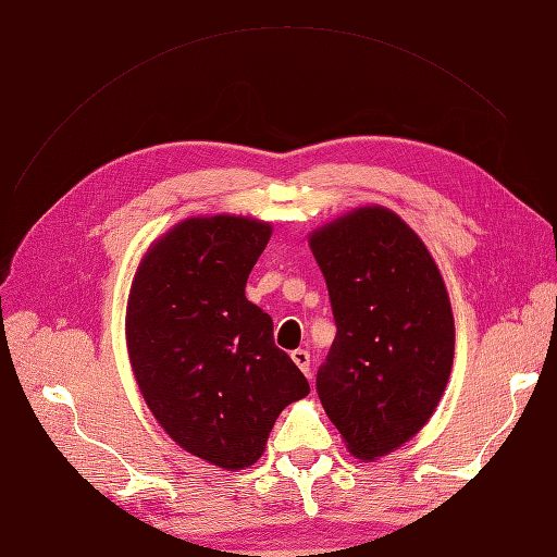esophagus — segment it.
Masks as SVG:
<instances>
[{"label":"esophagus","mask_w":557,"mask_h":557,"mask_svg":"<svg viewBox=\"0 0 557 557\" xmlns=\"http://www.w3.org/2000/svg\"><path fill=\"white\" fill-rule=\"evenodd\" d=\"M290 358H293V362L301 369V372H305L307 376H311V356H309V350L297 348V350L290 352Z\"/></svg>","instance_id":"esophagus-1"}]
</instances>
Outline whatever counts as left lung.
Here are the masks:
<instances>
[{"label": "left lung", "instance_id": "8db88e82", "mask_svg": "<svg viewBox=\"0 0 557 557\" xmlns=\"http://www.w3.org/2000/svg\"><path fill=\"white\" fill-rule=\"evenodd\" d=\"M309 246L336 325L315 391L348 450L376 460L444 395L455 348L446 285L418 234L381 207L336 218Z\"/></svg>", "mask_w": 557, "mask_h": 557}]
</instances>
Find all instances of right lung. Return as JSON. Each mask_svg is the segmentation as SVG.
<instances>
[{
    "mask_svg": "<svg viewBox=\"0 0 557 557\" xmlns=\"http://www.w3.org/2000/svg\"><path fill=\"white\" fill-rule=\"evenodd\" d=\"M272 227L190 218L153 244L127 301V348L158 423L197 458L244 469L309 381L274 344L272 315L246 299Z\"/></svg>",
    "mask_w": 557,
    "mask_h": 557,
    "instance_id": "1",
    "label": "right lung"
}]
</instances>
